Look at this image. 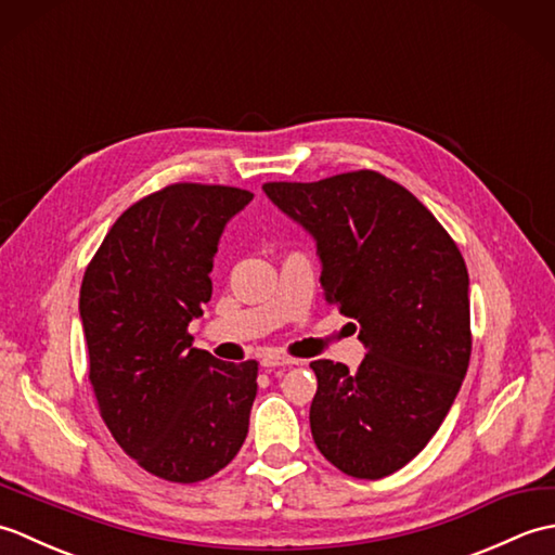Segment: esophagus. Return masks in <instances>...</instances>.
Returning <instances> with one entry per match:
<instances>
[{"instance_id": "34e87169", "label": "esophagus", "mask_w": 555, "mask_h": 555, "mask_svg": "<svg viewBox=\"0 0 555 555\" xmlns=\"http://www.w3.org/2000/svg\"><path fill=\"white\" fill-rule=\"evenodd\" d=\"M264 370H274V367H291V364H296L293 358H284V356H276V352H267V356L259 360Z\"/></svg>"}]
</instances>
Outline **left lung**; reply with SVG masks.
<instances>
[{
    "mask_svg": "<svg viewBox=\"0 0 555 555\" xmlns=\"http://www.w3.org/2000/svg\"><path fill=\"white\" fill-rule=\"evenodd\" d=\"M262 191L312 235L324 300L358 322L367 348L358 372L332 360L310 364L312 439L350 477L393 475L429 443L465 379V259L415 195L376 171Z\"/></svg>",
    "mask_w": 555,
    "mask_h": 555,
    "instance_id": "8db88e82",
    "label": "left lung"
}]
</instances>
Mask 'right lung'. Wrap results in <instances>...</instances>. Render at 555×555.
<instances>
[{"mask_svg":"<svg viewBox=\"0 0 555 555\" xmlns=\"http://www.w3.org/2000/svg\"><path fill=\"white\" fill-rule=\"evenodd\" d=\"M253 193L173 183L128 207L80 286V322L100 415L140 467L193 485L227 467L247 436L257 362L193 348L188 324L211 298L227 223Z\"/></svg>","mask_w":555,"mask_h":555,"instance_id":"1","label":"right lung"}]
</instances>
